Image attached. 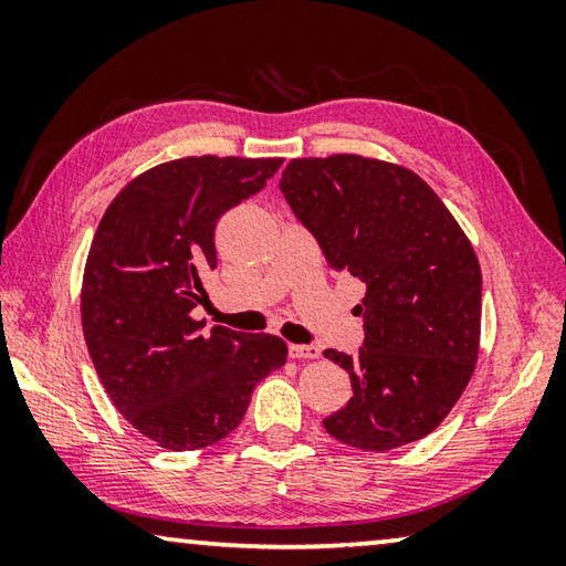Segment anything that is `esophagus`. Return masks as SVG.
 <instances>
[{
  "mask_svg": "<svg viewBox=\"0 0 566 566\" xmlns=\"http://www.w3.org/2000/svg\"><path fill=\"white\" fill-rule=\"evenodd\" d=\"M292 359H319V347L314 344H290Z\"/></svg>",
  "mask_w": 566,
  "mask_h": 566,
  "instance_id": "esophagus-1",
  "label": "esophagus"
}]
</instances>
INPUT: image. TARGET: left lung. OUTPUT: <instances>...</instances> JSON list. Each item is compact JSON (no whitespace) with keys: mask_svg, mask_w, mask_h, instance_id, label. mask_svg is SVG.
<instances>
[{"mask_svg":"<svg viewBox=\"0 0 566 566\" xmlns=\"http://www.w3.org/2000/svg\"><path fill=\"white\" fill-rule=\"evenodd\" d=\"M280 189L332 272L364 282V347L327 349L352 399L324 419L339 442L387 452L442 424L472 379L482 329L474 247L424 179L359 155L292 159Z\"/></svg>","mask_w":566,"mask_h":566,"instance_id":"1","label":"left lung"}]
</instances>
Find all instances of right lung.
I'll return each instance as SVG.
<instances>
[{"label": "right lung", "instance_id": "obj_1", "mask_svg": "<svg viewBox=\"0 0 566 566\" xmlns=\"http://www.w3.org/2000/svg\"><path fill=\"white\" fill-rule=\"evenodd\" d=\"M274 159L185 157L134 177L104 212L82 280V329L119 415L171 452L234 432L256 381L286 361L274 334L214 327L191 310L217 270L214 229L260 191Z\"/></svg>", "mask_w": 566, "mask_h": 566}]
</instances>
